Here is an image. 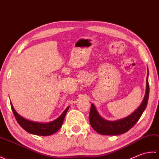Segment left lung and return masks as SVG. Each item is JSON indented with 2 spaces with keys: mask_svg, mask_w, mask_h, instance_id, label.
<instances>
[{
  "mask_svg": "<svg viewBox=\"0 0 159 159\" xmlns=\"http://www.w3.org/2000/svg\"><path fill=\"white\" fill-rule=\"evenodd\" d=\"M148 70L146 78V89L142 103L136 110L126 117L114 121L107 120L98 114L96 107L91 104L90 111V124L95 131L103 135H118L127 132L139 120L147 106L149 97Z\"/></svg>",
  "mask_w": 159,
  "mask_h": 159,
  "instance_id": "obj_1",
  "label": "left lung"
}]
</instances>
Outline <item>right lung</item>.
<instances>
[{
    "label": "right lung",
    "instance_id": "obj_1",
    "mask_svg": "<svg viewBox=\"0 0 159 159\" xmlns=\"http://www.w3.org/2000/svg\"><path fill=\"white\" fill-rule=\"evenodd\" d=\"M10 103L13 113L18 124L28 133L40 136H49L57 132L62 126L66 112L69 109V106H68L62 114L54 120L48 122H38L23 118L15 110L11 102L10 101Z\"/></svg>",
    "mask_w": 159,
    "mask_h": 159
}]
</instances>
